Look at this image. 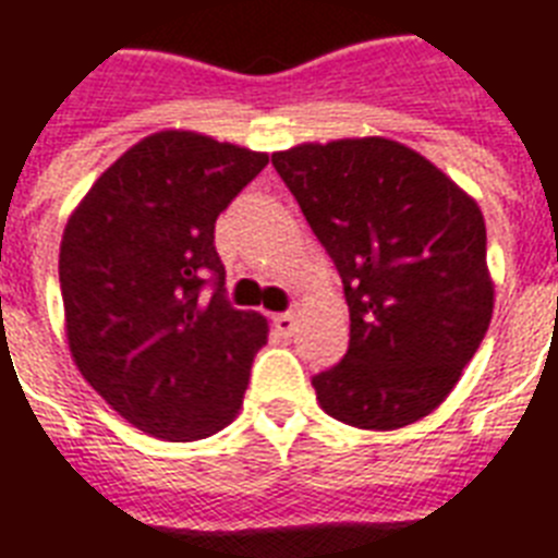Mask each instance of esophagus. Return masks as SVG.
<instances>
[{
  "mask_svg": "<svg viewBox=\"0 0 558 558\" xmlns=\"http://www.w3.org/2000/svg\"><path fill=\"white\" fill-rule=\"evenodd\" d=\"M275 322V330L283 336H292L295 333V325H298V318L292 316V313H278V316L271 318Z\"/></svg>",
  "mask_w": 558,
  "mask_h": 558,
  "instance_id": "esophagus-1",
  "label": "esophagus"
}]
</instances>
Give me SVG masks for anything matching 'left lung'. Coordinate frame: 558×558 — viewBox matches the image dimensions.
<instances>
[{"label": "left lung", "mask_w": 558, "mask_h": 558, "mask_svg": "<svg viewBox=\"0 0 558 558\" xmlns=\"http://www.w3.org/2000/svg\"><path fill=\"white\" fill-rule=\"evenodd\" d=\"M271 163L345 287V360L313 377L327 415L398 430L430 415L495 310L486 222L439 166L386 137L301 143Z\"/></svg>", "instance_id": "8db88e82"}]
</instances>
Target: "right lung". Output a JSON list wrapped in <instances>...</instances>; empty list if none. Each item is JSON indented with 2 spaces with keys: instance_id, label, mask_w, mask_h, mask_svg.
<instances>
[{
  "instance_id": "right-lung-1",
  "label": "right lung",
  "mask_w": 558,
  "mask_h": 558,
  "mask_svg": "<svg viewBox=\"0 0 558 558\" xmlns=\"http://www.w3.org/2000/svg\"><path fill=\"white\" fill-rule=\"evenodd\" d=\"M269 155L195 131H157L110 163L61 240L70 354L84 380L137 430L207 439L240 415L269 322L222 298L219 213ZM207 277L217 292H197Z\"/></svg>"
}]
</instances>
